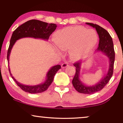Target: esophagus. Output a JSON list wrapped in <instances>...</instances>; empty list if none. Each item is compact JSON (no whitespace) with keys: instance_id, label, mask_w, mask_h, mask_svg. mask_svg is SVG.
<instances>
[{"instance_id":"obj_1","label":"esophagus","mask_w":123,"mask_h":123,"mask_svg":"<svg viewBox=\"0 0 123 123\" xmlns=\"http://www.w3.org/2000/svg\"><path fill=\"white\" fill-rule=\"evenodd\" d=\"M68 67V63H64L62 64V67L63 68H67V67Z\"/></svg>"}]
</instances>
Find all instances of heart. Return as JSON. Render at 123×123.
Listing matches in <instances>:
<instances>
[{
    "label": "heart",
    "mask_w": 123,
    "mask_h": 123,
    "mask_svg": "<svg viewBox=\"0 0 123 123\" xmlns=\"http://www.w3.org/2000/svg\"><path fill=\"white\" fill-rule=\"evenodd\" d=\"M56 46L63 51L69 50L72 60H78L91 51L98 41L95 30L81 26H70L58 30L54 35Z\"/></svg>",
    "instance_id": "heart-1"
}]
</instances>
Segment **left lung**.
Instances as JSON below:
<instances>
[{
    "instance_id": "1",
    "label": "left lung",
    "mask_w": 123,
    "mask_h": 123,
    "mask_svg": "<svg viewBox=\"0 0 123 123\" xmlns=\"http://www.w3.org/2000/svg\"><path fill=\"white\" fill-rule=\"evenodd\" d=\"M87 25L95 28L98 35L99 44L97 51L101 52L105 55L109 61V69L106 74L102 78L98 83L95 85H86L80 80V70L82 63L77 62L74 64V66L76 68L74 77L72 80V84L74 87L80 93L84 94H92L101 90L111 78L113 74L114 64L115 61V51L114 49L113 41L111 37L106 30L98 25L91 23H86Z\"/></svg>"
}]
</instances>
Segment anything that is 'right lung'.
Returning <instances> with one entry per match:
<instances>
[{
  "mask_svg": "<svg viewBox=\"0 0 123 123\" xmlns=\"http://www.w3.org/2000/svg\"><path fill=\"white\" fill-rule=\"evenodd\" d=\"M57 25L54 23H48L36 19H31L27 21L19 26L13 31L10 40L9 46L7 53V60L9 67L10 75L15 82L22 90L30 93H41L46 91L49 86L53 82L54 77L57 72L61 68L60 65L52 67L48 72L46 76V80L43 83L35 86H28L23 85L17 81L14 77L12 76L9 68V56L13 45L18 40L24 37H32L40 38L48 41L52 33L55 31Z\"/></svg>",
  "mask_w": 123,
  "mask_h": 123,
  "instance_id": "obj_1",
  "label": "right lung"
}]
</instances>
